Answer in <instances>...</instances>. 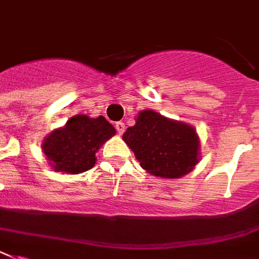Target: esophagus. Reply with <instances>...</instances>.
<instances>
[{
	"label": "esophagus",
	"instance_id": "1",
	"mask_svg": "<svg viewBox=\"0 0 259 259\" xmlns=\"http://www.w3.org/2000/svg\"><path fill=\"white\" fill-rule=\"evenodd\" d=\"M116 130L118 134H123V132H125V123H123L122 121L116 122Z\"/></svg>",
	"mask_w": 259,
	"mask_h": 259
}]
</instances>
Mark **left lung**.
<instances>
[{
  "label": "left lung",
  "instance_id": "obj_1",
  "mask_svg": "<svg viewBox=\"0 0 259 259\" xmlns=\"http://www.w3.org/2000/svg\"><path fill=\"white\" fill-rule=\"evenodd\" d=\"M122 140L133 150L143 170L151 175L178 179L199 162V138L193 127L143 110Z\"/></svg>",
  "mask_w": 259,
  "mask_h": 259
}]
</instances>
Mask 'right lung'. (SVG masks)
Wrapping results in <instances>:
<instances>
[{
	"label": "right lung",
	"instance_id": "obj_1",
	"mask_svg": "<svg viewBox=\"0 0 259 259\" xmlns=\"http://www.w3.org/2000/svg\"><path fill=\"white\" fill-rule=\"evenodd\" d=\"M114 134L116 129L103 116L89 118L81 114L52 132L42 147L55 171L79 174L95 166L96 151Z\"/></svg>",
	"mask_w": 259,
	"mask_h": 259
}]
</instances>
